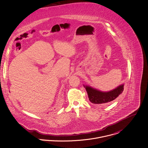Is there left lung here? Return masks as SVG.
<instances>
[{
	"instance_id": "8db88e82",
	"label": "left lung",
	"mask_w": 148,
	"mask_h": 148,
	"mask_svg": "<svg viewBox=\"0 0 148 148\" xmlns=\"http://www.w3.org/2000/svg\"><path fill=\"white\" fill-rule=\"evenodd\" d=\"M124 85H122L113 90L108 92H102L89 86H85L89 100L93 104H107L115 100L122 93Z\"/></svg>"
}]
</instances>
